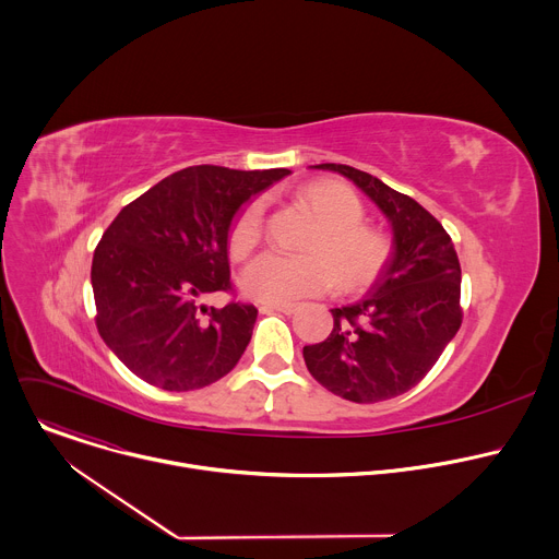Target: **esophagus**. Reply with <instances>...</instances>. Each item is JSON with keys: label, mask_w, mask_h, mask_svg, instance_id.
I'll return each instance as SVG.
<instances>
[{"label": "esophagus", "mask_w": 559, "mask_h": 559, "mask_svg": "<svg viewBox=\"0 0 559 559\" xmlns=\"http://www.w3.org/2000/svg\"><path fill=\"white\" fill-rule=\"evenodd\" d=\"M259 309L261 311H283V313L292 316L298 311V305L296 302H261Z\"/></svg>", "instance_id": "esophagus-1"}]
</instances>
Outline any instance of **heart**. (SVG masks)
<instances>
[{"label":"heart","mask_w":559,"mask_h":559,"mask_svg":"<svg viewBox=\"0 0 559 559\" xmlns=\"http://www.w3.org/2000/svg\"><path fill=\"white\" fill-rule=\"evenodd\" d=\"M318 218V231L307 243L305 257L267 252L252 261L241 274V289L261 302H289L318 296L338 283L356 292L376 281L389 259V241L382 231L362 223L360 197L343 183H313L302 192ZM265 203L252 201L238 214L229 231V252L248 257L263 238Z\"/></svg>","instance_id":"obj_1"}]
</instances>
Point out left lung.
<instances>
[{
	"label": "left lung",
	"mask_w": 559,
	"mask_h": 559,
	"mask_svg": "<svg viewBox=\"0 0 559 559\" xmlns=\"http://www.w3.org/2000/svg\"><path fill=\"white\" fill-rule=\"evenodd\" d=\"M311 168L338 173L360 188L386 216L393 241L367 294L332 309V334L302 347L305 365L345 401H389L416 386L457 334L460 261L451 236L412 197L352 166Z\"/></svg>",
	"instance_id": "1"
}]
</instances>
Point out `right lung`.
Segmentation results:
<instances>
[{"mask_svg":"<svg viewBox=\"0 0 559 559\" xmlns=\"http://www.w3.org/2000/svg\"><path fill=\"white\" fill-rule=\"evenodd\" d=\"M289 170L192 166L128 203L93 259L97 330L141 380L166 391L201 389L243 356L259 309L201 305L231 289L227 238L241 210Z\"/></svg>","mask_w":559,"mask_h":559,"instance_id":"right-lung-1","label":"right lung"}]
</instances>
